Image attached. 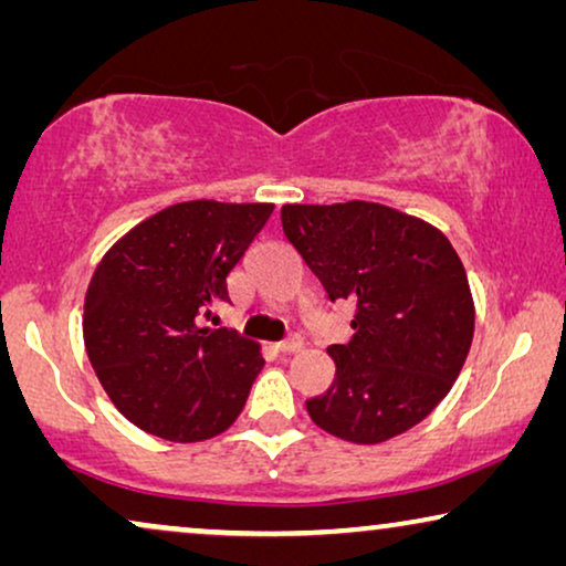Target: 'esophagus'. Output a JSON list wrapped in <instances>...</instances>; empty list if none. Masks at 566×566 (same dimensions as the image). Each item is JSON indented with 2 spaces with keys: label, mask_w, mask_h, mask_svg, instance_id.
Here are the masks:
<instances>
[{
  "label": "esophagus",
  "mask_w": 566,
  "mask_h": 566,
  "mask_svg": "<svg viewBox=\"0 0 566 566\" xmlns=\"http://www.w3.org/2000/svg\"><path fill=\"white\" fill-rule=\"evenodd\" d=\"M301 347H304V339L298 335H291L289 339H283V343H277V350L281 353H298Z\"/></svg>",
  "instance_id": "esophagus-1"
}]
</instances>
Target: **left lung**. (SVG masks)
<instances>
[{"mask_svg":"<svg viewBox=\"0 0 566 566\" xmlns=\"http://www.w3.org/2000/svg\"><path fill=\"white\" fill-rule=\"evenodd\" d=\"M283 234L332 301L355 304L353 337L329 345L335 381L306 399L329 436L374 446L422 422L451 391L474 337V298L443 231L397 208L285 203Z\"/></svg>","mask_w":566,"mask_h":566,"instance_id":"left-lung-1","label":"left lung"}]
</instances>
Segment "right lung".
<instances>
[{
  "label": "right lung",
  "mask_w": 566,
  "mask_h": 566,
  "mask_svg": "<svg viewBox=\"0 0 566 566\" xmlns=\"http://www.w3.org/2000/svg\"><path fill=\"white\" fill-rule=\"evenodd\" d=\"M273 208L185 200L136 223L99 260L84 296V347L136 428L198 443L242 412L265 366L260 345L200 322L229 301L227 275Z\"/></svg>",
  "instance_id": "right-lung-1"
}]
</instances>
